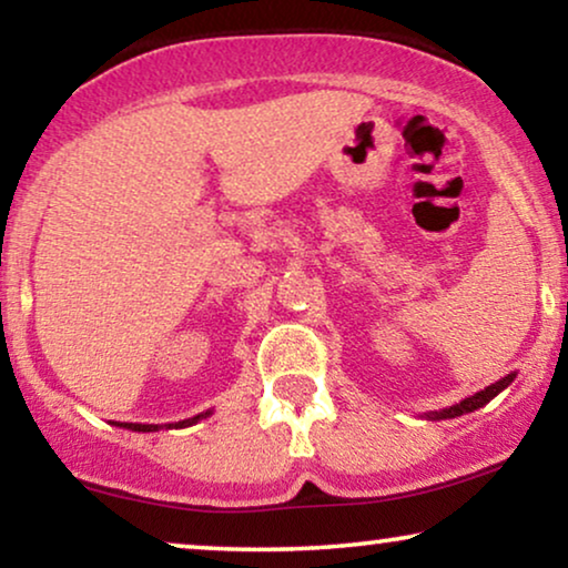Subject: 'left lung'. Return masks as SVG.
<instances>
[{
	"instance_id": "left-lung-1",
	"label": "left lung",
	"mask_w": 568,
	"mask_h": 568,
	"mask_svg": "<svg viewBox=\"0 0 568 568\" xmlns=\"http://www.w3.org/2000/svg\"><path fill=\"white\" fill-rule=\"evenodd\" d=\"M515 377H517V372H509V375L501 377L499 383L484 387V390H478L476 395H470V398L455 403V406H449V408L429 410V414H424V418H426V422H439V418H455V416H463V414H473V410L484 408L488 400H494L496 395L504 390V387H509L511 383H515Z\"/></svg>"
}]
</instances>
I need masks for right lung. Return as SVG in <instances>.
I'll list each match as a JSON object with an SVG mask.
<instances>
[{"instance_id": "obj_1", "label": "right lung", "mask_w": 568, "mask_h": 568, "mask_svg": "<svg viewBox=\"0 0 568 568\" xmlns=\"http://www.w3.org/2000/svg\"><path fill=\"white\" fill-rule=\"evenodd\" d=\"M212 416V410H204V414H196L191 418H183V422H175V424H115V426H123V429H131V432H160V429H185V426H193L199 424L201 418H209Z\"/></svg>"}]
</instances>
